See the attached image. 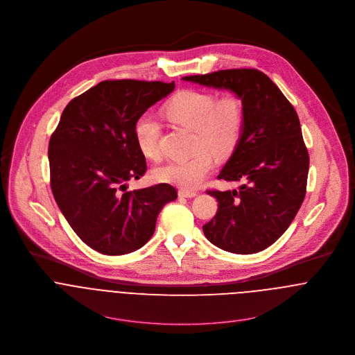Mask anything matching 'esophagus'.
Instances as JSON below:
<instances>
[{
  "instance_id": "1",
  "label": "esophagus",
  "mask_w": 355,
  "mask_h": 355,
  "mask_svg": "<svg viewBox=\"0 0 355 355\" xmlns=\"http://www.w3.org/2000/svg\"><path fill=\"white\" fill-rule=\"evenodd\" d=\"M197 196L196 191H190V190H179V197L182 198H194Z\"/></svg>"
}]
</instances>
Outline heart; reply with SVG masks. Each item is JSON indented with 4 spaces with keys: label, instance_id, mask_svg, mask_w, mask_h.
Segmentation results:
<instances>
[{
    "label": "heart",
    "instance_id": "b5f03b06",
    "mask_svg": "<svg viewBox=\"0 0 355 355\" xmlns=\"http://www.w3.org/2000/svg\"><path fill=\"white\" fill-rule=\"evenodd\" d=\"M166 117L194 130L191 158L172 161L158 169L157 176L182 190H194L213 168L210 153L227 157L236 148L243 127V105L235 96L217 98L210 93L187 90L176 94L165 106ZM139 150L148 158H158L159 125L152 116H141L134 125Z\"/></svg>",
    "mask_w": 355,
    "mask_h": 355
}]
</instances>
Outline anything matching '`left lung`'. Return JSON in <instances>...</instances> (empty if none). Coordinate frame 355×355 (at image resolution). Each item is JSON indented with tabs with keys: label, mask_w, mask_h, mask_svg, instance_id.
Returning <instances> with one entry per match:
<instances>
[{
	"label": "left lung",
	"mask_w": 355,
	"mask_h": 355,
	"mask_svg": "<svg viewBox=\"0 0 355 355\" xmlns=\"http://www.w3.org/2000/svg\"><path fill=\"white\" fill-rule=\"evenodd\" d=\"M183 80L230 90L243 105L239 142L217 176L242 186L232 191H207L218 209L203 225V234L230 253L265 250L290 227L306 194L309 154L298 114L258 69H224Z\"/></svg>",
	"instance_id": "left-lung-1"
}]
</instances>
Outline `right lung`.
Masks as SVG:
<instances>
[{
  "mask_svg": "<svg viewBox=\"0 0 355 355\" xmlns=\"http://www.w3.org/2000/svg\"><path fill=\"white\" fill-rule=\"evenodd\" d=\"M175 89V82L103 80L69 102L49 142L54 200L92 249L121 255L141 249L157 216L178 193L166 183L127 191L146 172L135 121Z\"/></svg>",
  "mask_w": 355,
  "mask_h": 355,
  "instance_id": "right-lung-1",
  "label": "right lung"
}]
</instances>
